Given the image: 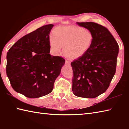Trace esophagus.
Returning <instances> with one entry per match:
<instances>
[{
	"mask_svg": "<svg viewBox=\"0 0 129 129\" xmlns=\"http://www.w3.org/2000/svg\"><path fill=\"white\" fill-rule=\"evenodd\" d=\"M66 64L67 66H70L71 65V62L69 61H66Z\"/></svg>",
	"mask_w": 129,
	"mask_h": 129,
	"instance_id": "obj_1",
	"label": "esophagus"
}]
</instances>
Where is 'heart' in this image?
<instances>
[{
  "mask_svg": "<svg viewBox=\"0 0 129 129\" xmlns=\"http://www.w3.org/2000/svg\"><path fill=\"white\" fill-rule=\"evenodd\" d=\"M93 37L90 31L76 26H61L54 28L49 38L51 52L58 56L63 47L64 54L71 59L80 58L90 49Z\"/></svg>",
  "mask_w": 129,
  "mask_h": 129,
  "instance_id": "b5f03b06",
  "label": "heart"
}]
</instances>
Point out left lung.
I'll return each mask as SVG.
<instances>
[{"mask_svg":"<svg viewBox=\"0 0 129 129\" xmlns=\"http://www.w3.org/2000/svg\"><path fill=\"white\" fill-rule=\"evenodd\" d=\"M90 31L93 41L90 49L71 62L72 90L75 96L95 98L109 87L116 68L119 47L107 29L94 22H77Z\"/></svg>","mask_w":129,"mask_h":129,"instance_id":"8db88e82","label":"left lung"}]
</instances>
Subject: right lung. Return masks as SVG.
<instances>
[{"instance_id": "obj_1", "label": "right lung", "mask_w": 129, "mask_h": 129, "mask_svg": "<svg viewBox=\"0 0 129 129\" xmlns=\"http://www.w3.org/2000/svg\"><path fill=\"white\" fill-rule=\"evenodd\" d=\"M53 24L43 25L23 36L7 55L6 72L12 88L29 98L51 93L65 59L49 54V33Z\"/></svg>"}]
</instances>
